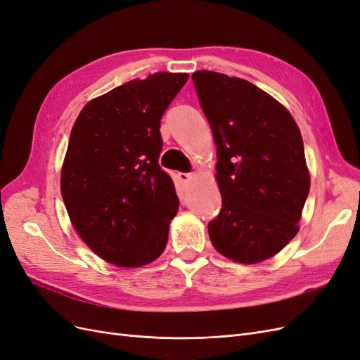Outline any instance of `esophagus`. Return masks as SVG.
<instances>
[{
    "label": "esophagus",
    "instance_id": "esophagus-1",
    "mask_svg": "<svg viewBox=\"0 0 360 360\" xmlns=\"http://www.w3.org/2000/svg\"><path fill=\"white\" fill-rule=\"evenodd\" d=\"M193 176L195 174H192V172H179V180L184 184H188L193 179Z\"/></svg>",
    "mask_w": 360,
    "mask_h": 360
}]
</instances>
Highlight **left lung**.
I'll list each match as a JSON object with an SVG mask.
<instances>
[{"label":"left lung","instance_id":"8db88e82","mask_svg":"<svg viewBox=\"0 0 360 360\" xmlns=\"http://www.w3.org/2000/svg\"><path fill=\"white\" fill-rule=\"evenodd\" d=\"M217 150L222 210L209 224L217 252L240 264L276 255L297 234L311 179L300 130L279 103L236 76L192 75Z\"/></svg>","mask_w":360,"mask_h":360}]
</instances>
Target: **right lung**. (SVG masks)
<instances>
[{"label":"right lung","mask_w":360,"mask_h":360,"mask_svg":"<svg viewBox=\"0 0 360 360\" xmlns=\"http://www.w3.org/2000/svg\"><path fill=\"white\" fill-rule=\"evenodd\" d=\"M189 78L158 72L86 103L72 127L61 168V197L76 233L117 267L160 257L179 210L158 159L160 118Z\"/></svg>","instance_id":"right-lung-1"}]
</instances>
